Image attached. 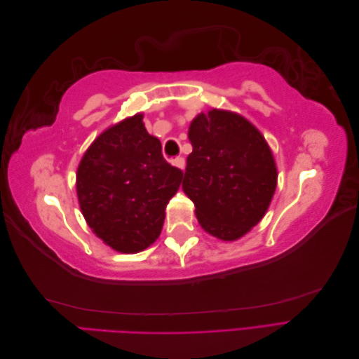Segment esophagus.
Returning a JSON list of instances; mask_svg holds the SVG:
<instances>
[{
	"instance_id": "1",
	"label": "esophagus",
	"mask_w": 359,
	"mask_h": 359,
	"mask_svg": "<svg viewBox=\"0 0 359 359\" xmlns=\"http://www.w3.org/2000/svg\"><path fill=\"white\" fill-rule=\"evenodd\" d=\"M172 165L184 170V168H186V160H184V157H175L172 160Z\"/></svg>"
}]
</instances>
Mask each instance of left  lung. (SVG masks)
Here are the masks:
<instances>
[{"label":"left lung","instance_id":"8db88e82","mask_svg":"<svg viewBox=\"0 0 359 359\" xmlns=\"http://www.w3.org/2000/svg\"><path fill=\"white\" fill-rule=\"evenodd\" d=\"M182 190L196 206L199 224L233 241L265 215L277 187V168L262 133L241 115L212 109L189 128Z\"/></svg>","mask_w":359,"mask_h":359}]
</instances>
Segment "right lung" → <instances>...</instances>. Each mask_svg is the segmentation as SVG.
<instances>
[{
    "label": "right lung",
    "mask_w": 359,
    "mask_h": 359,
    "mask_svg": "<svg viewBox=\"0 0 359 359\" xmlns=\"http://www.w3.org/2000/svg\"><path fill=\"white\" fill-rule=\"evenodd\" d=\"M142 118L136 114L104 130L86 149L76 175L86 223L121 253L142 252L157 240L166 205L182 180V170L165 160L160 140L147 132Z\"/></svg>",
    "instance_id": "add662e5"
}]
</instances>
